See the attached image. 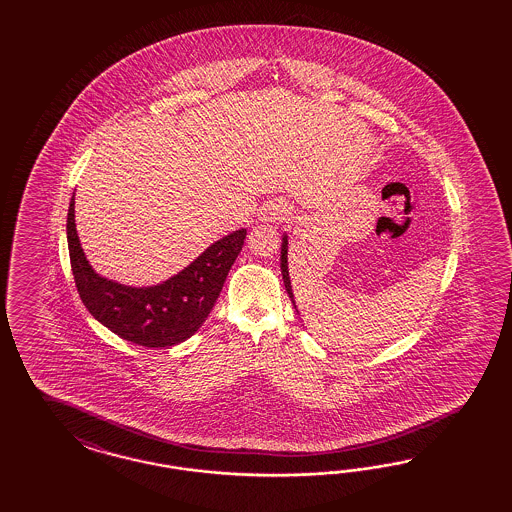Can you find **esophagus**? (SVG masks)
Listing matches in <instances>:
<instances>
[{
	"label": "esophagus",
	"mask_w": 512,
	"mask_h": 512,
	"mask_svg": "<svg viewBox=\"0 0 512 512\" xmlns=\"http://www.w3.org/2000/svg\"><path fill=\"white\" fill-rule=\"evenodd\" d=\"M285 216H287V206L283 202H272L264 206V221H281Z\"/></svg>",
	"instance_id": "obj_1"
}]
</instances>
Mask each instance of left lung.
Instances as JSON below:
<instances>
[{
    "mask_svg": "<svg viewBox=\"0 0 512 512\" xmlns=\"http://www.w3.org/2000/svg\"><path fill=\"white\" fill-rule=\"evenodd\" d=\"M281 274H283L285 289H287V293L291 296V300L295 302L293 289H291V279H289V266H287V236H283V244H281Z\"/></svg>",
    "mask_w": 512,
    "mask_h": 512,
    "instance_id": "1",
    "label": "left lung"
}]
</instances>
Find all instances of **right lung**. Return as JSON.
I'll return each mask as SVG.
<instances>
[{
    "label": "right lung",
    "mask_w": 512,
    "mask_h": 512,
    "mask_svg": "<svg viewBox=\"0 0 512 512\" xmlns=\"http://www.w3.org/2000/svg\"><path fill=\"white\" fill-rule=\"evenodd\" d=\"M246 229L217 240L174 278L155 287H125L93 272L78 242L75 195L67 214L71 270L84 306L120 338L144 347H172L191 338L208 313L242 251Z\"/></svg>",
    "instance_id": "add662e5"
}]
</instances>
